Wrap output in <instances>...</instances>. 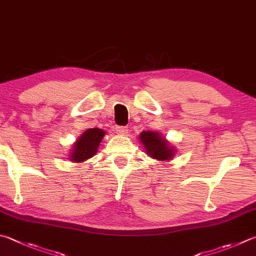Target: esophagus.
<instances>
[{
    "instance_id": "esophagus-1",
    "label": "esophagus",
    "mask_w": 256,
    "mask_h": 256,
    "mask_svg": "<svg viewBox=\"0 0 256 256\" xmlns=\"http://www.w3.org/2000/svg\"><path fill=\"white\" fill-rule=\"evenodd\" d=\"M116 132H118L120 136H125V134L128 133V128L118 126V128H116Z\"/></svg>"
}]
</instances>
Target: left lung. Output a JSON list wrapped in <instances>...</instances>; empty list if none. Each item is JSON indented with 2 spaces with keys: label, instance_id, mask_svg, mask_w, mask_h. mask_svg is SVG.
<instances>
[{
  "label": "left lung",
  "instance_id": "left-lung-1",
  "mask_svg": "<svg viewBox=\"0 0 256 256\" xmlns=\"http://www.w3.org/2000/svg\"><path fill=\"white\" fill-rule=\"evenodd\" d=\"M138 138L146 153L152 159L164 162L172 159L176 154V148L160 132L143 131Z\"/></svg>",
  "mask_w": 256,
  "mask_h": 256
}]
</instances>
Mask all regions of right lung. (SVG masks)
I'll return each mask as SVG.
<instances>
[{"label":"right lung","instance_id":"add662e5","mask_svg":"<svg viewBox=\"0 0 256 256\" xmlns=\"http://www.w3.org/2000/svg\"><path fill=\"white\" fill-rule=\"evenodd\" d=\"M105 131L102 128H88L72 144L69 160L74 164H82L94 156L98 151L100 143L103 140Z\"/></svg>","mask_w":256,"mask_h":256}]
</instances>
